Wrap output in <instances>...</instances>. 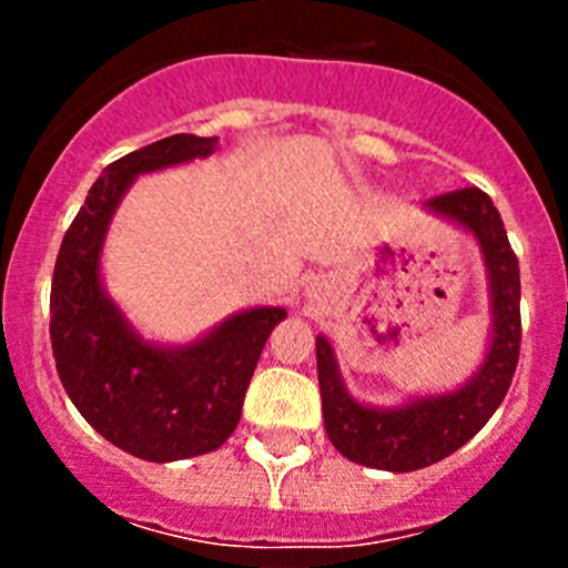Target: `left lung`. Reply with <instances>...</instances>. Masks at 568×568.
I'll return each instance as SVG.
<instances>
[{"instance_id": "8db88e82", "label": "left lung", "mask_w": 568, "mask_h": 568, "mask_svg": "<svg viewBox=\"0 0 568 568\" xmlns=\"http://www.w3.org/2000/svg\"><path fill=\"white\" fill-rule=\"evenodd\" d=\"M428 211L454 220L478 239L491 294V341L484 365L454 393L428 395L412 404L365 406L343 387L335 352L324 335L316 337L321 409L329 443L348 462L390 473H412L443 462L486 426L511 387L519 363L523 318H519V261L508 244L500 211L480 189L467 186L439 194Z\"/></svg>"}]
</instances>
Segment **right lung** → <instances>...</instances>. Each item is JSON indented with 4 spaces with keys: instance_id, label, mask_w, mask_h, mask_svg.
Segmentation results:
<instances>
[{
    "instance_id": "1",
    "label": "right lung",
    "mask_w": 568,
    "mask_h": 568,
    "mask_svg": "<svg viewBox=\"0 0 568 568\" xmlns=\"http://www.w3.org/2000/svg\"><path fill=\"white\" fill-rule=\"evenodd\" d=\"M216 136L173 134L118 159L65 231L51 280V352L68 398L125 454L178 462L211 454L239 426L257 357L283 307H252L189 346L136 335L101 285V247L136 175L214 153Z\"/></svg>"
}]
</instances>
